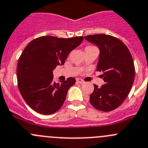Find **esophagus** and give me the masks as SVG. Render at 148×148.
Segmentation results:
<instances>
[{"label": "esophagus", "mask_w": 148, "mask_h": 148, "mask_svg": "<svg viewBox=\"0 0 148 148\" xmlns=\"http://www.w3.org/2000/svg\"><path fill=\"white\" fill-rule=\"evenodd\" d=\"M76 80H77V82H78V83H79V84H83L84 82V81H82V79H79V78H77V79H76Z\"/></svg>", "instance_id": "1"}]
</instances>
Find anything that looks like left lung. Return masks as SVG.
<instances>
[{"label": "left lung", "mask_w": 148, "mask_h": 148, "mask_svg": "<svg viewBox=\"0 0 148 148\" xmlns=\"http://www.w3.org/2000/svg\"><path fill=\"white\" fill-rule=\"evenodd\" d=\"M85 39L99 49L97 71H102L106 82L100 88L94 85L90 102L97 110L108 112L119 107L127 98L135 77L134 60L122 41L105 34L88 35Z\"/></svg>", "instance_id": "obj_1"}]
</instances>
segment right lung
I'll list each match as a JSON object with an SVG mask.
<instances>
[{
    "instance_id": "add662e5",
    "label": "right lung",
    "mask_w": 148,
    "mask_h": 148,
    "mask_svg": "<svg viewBox=\"0 0 148 148\" xmlns=\"http://www.w3.org/2000/svg\"><path fill=\"white\" fill-rule=\"evenodd\" d=\"M83 37L58 38L42 36L26 46L17 67L18 85L21 94L28 106L41 114L58 111L64 103L68 90L76 82H53V70L63 65L69 53L80 45Z\"/></svg>"
}]
</instances>
